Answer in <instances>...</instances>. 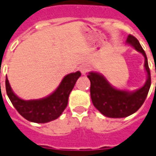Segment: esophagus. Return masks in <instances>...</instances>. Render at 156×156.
Instances as JSON below:
<instances>
[{"label":"esophagus","mask_w":156,"mask_h":156,"mask_svg":"<svg viewBox=\"0 0 156 156\" xmlns=\"http://www.w3.org/2000/svg\"><path fill=\"white\" fill-rule=\"evenodd\" d=\"M80 70L82 75H86L90 70V66L87 64H82L80 67Z\"/></svg>","instance_id":"1"}]
</instances>
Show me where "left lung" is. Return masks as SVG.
I'll list each match as a JSON object with an SVG mask.
<instances>
[{"label":"left lung","mask_w":156,"mask_h":156,"mask_svg":"<svg viewBox=\"0 0 156 156\" xmlns=\"http://www.w3.org/2000/svg\"><path fill=\"white\" fill-rule=\"evenodd\" d=\"M126 43L133 46L144 57V67L148 79L144 87L135 92H129L113 87L104 76L98 73L90 72L87 76L91 82L90 92L92 104L104 115L110 118H123L137 111L145 101L151 85L150 70L145 51L133 35H128Z\"/></svg>","instance_id":"obj_1"}]
</instances>
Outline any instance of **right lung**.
I'll return each mask as SVG.
<instances>
[{
    "label": "right lung",
    "instance_id": "right-lung-1",
    "mask_svg": "<svg viewBox=\"0 0 156 156\" xmlns=\"http://www.w3.org/2000/svg\"><path fill=\"white\" fill-rule=\"evenodd\" d=\"M80 76V71L69 74L50 96L42 99L29 101L23 100L15 95L6 76V94L15 109L23 118L35 123H46L61 115L67 107L69 93Z\"/></svg>",
    "mask_w": 156,
    "mask_h": 156
}]
</instances>
